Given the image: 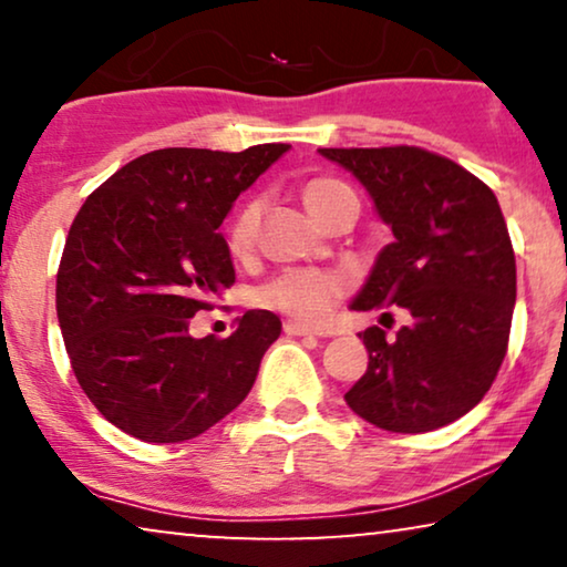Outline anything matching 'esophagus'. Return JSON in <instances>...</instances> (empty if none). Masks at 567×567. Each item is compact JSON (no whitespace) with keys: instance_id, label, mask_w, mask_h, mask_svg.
<instances>
[{"instance_id":"esophagus-1","label":"esophagus","mask_w":567,"mask_h":567,"mask_svg":"<svg viewBox=\"0 0 567 567\" xmlns=\"http://www.w3.org/2000/svg\"><path fill=\"white\" fill-rule=\"evenodd\" d=\"M284 332H286V336H317L312 328H307L305 322H297V320L284 322Z\"/></svg>"}]
</instances>
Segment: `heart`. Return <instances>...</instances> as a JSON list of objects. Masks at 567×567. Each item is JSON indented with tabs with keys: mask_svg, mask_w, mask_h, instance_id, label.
Wrapping results in <instances>:
<instances>
[{
	"mask_svg": "<svg viewBox=\"0 0 567 567\" xmlns=\"http://www.w3.org/2000/svg\"><path fill=\"white\" fill-rule=\"evenodd\" d=\"M346 190H351L346 183L332 181V177H315V181H309L305 188H301V198H305L307 208L317 219V216L322 214V208ZM258 200H247V204L231 216L227 243L229 250L235 255L250 252V247L255 243V231H258ZM346 286V276L338 274V270L291 268L262 286L260 301L278 309V312L297 317L301 322H320L332 312L338 299L343 297Z\"/></svg>",
	"mask_w": 567,
	"mask_h": 567,
	"instance_id": "1",
	"label": "heart"
}]
</instances>
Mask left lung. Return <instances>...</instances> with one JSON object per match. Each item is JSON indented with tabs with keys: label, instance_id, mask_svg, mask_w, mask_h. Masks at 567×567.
<instances>
[{
	"label": "left lung",
	"instance_id": "8db88e82",
	"mask_svg": "<svg viewBox=\"0 0 567 567\" xmlns=\"http://www.w3.org/2000/svg\"><path fill=\"white\" fill-rule=\"evenodd\" d=\"M320 154L367 188L394 237L351 309L394 305L410 315L394 338L377 324L361 332L369 367L346 392L348 408L394 433L454 423L485 398L508 348L516 258L498 198L417 146Z\"/></svg>",
	"mask_w": 567,
	"mask_h": 567
}]
</instances>
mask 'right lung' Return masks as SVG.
<instances>
[{
  "label": "right lung",
  "mask_w": 567,
  "mask_h": 567,
  "mask_svg": "<svg viewBox=\"0 0 567 567\" xmlns=\"http://www.w3.org/2000/svg\"><path fill=\"white\" fill-rule=\"evenodd\" d=\"M173 146L142 154L84 200L56 276V315L76 382L128 436L177 444L229 415L281 336L268 309L229 338H193L190 317L235 284L219 231L237 196L289 152Z\"/></svg>",
  "instance_id": "obj_1"
}]
</instances>
